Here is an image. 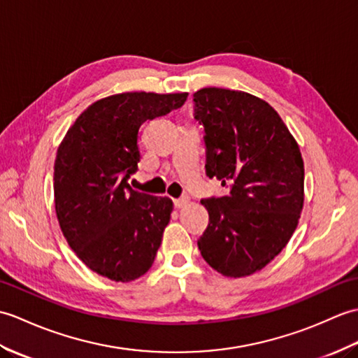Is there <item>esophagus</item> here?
Segmentation results:
<instances>
[{"instance_id": "34e87169", "label": "esophagus", "mask_w": 358, "mask_h": 358, "mask_svg": "<svg viewBox=\"0 0 358 358\" xmlns=\"http://www.w3.org/2000/svg\"><path fill=\"white\" fill-rule=\"evenodd\" d=\"M187 203H188V197L187 196L179 197V199H174V206H176V208H184Z\"/></svg>"}]
</instances>
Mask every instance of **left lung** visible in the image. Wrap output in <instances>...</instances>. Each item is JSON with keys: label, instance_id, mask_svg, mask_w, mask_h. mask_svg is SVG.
<instances>
[{"label": "left lung", "instance_id": "8db88e82", "mask_svg": "<svg viewBox=\"0 0 358 358\" xmlns=\"http://www.w3.org/2000/svg\"><path fill=\"white\" fill-rule=\"evenodd\" d=\"M203 125L205 173L229 188L202 199L208 227L202 257L227 277L266 266L287 243L303 206V159L275 110L250 93L208 87L193 94Z\"/></svg>", "mask_w": 358, "mask_h": 358}]
</instances>
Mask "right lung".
<instances>
[{
    "label": "right lung",
    "mask_w": 358,
    "mask_h": 358,
    "mask_svg": "<svg viewBox=\"0 0 358 358\" xmlns=\"http://www.w3.org/2000/svg\"><path fill=\"white\" fill-rule=\"evenodd\" d=\"M187 96L134 92L96 101L58 148L53 192L59 227L76 256L110 280H136L153 265L173 202L130 187L141 161L138 133L145 121L184 106Z\"/></svg>",
    "instance_id": "obj_1"
}]
</instances>
